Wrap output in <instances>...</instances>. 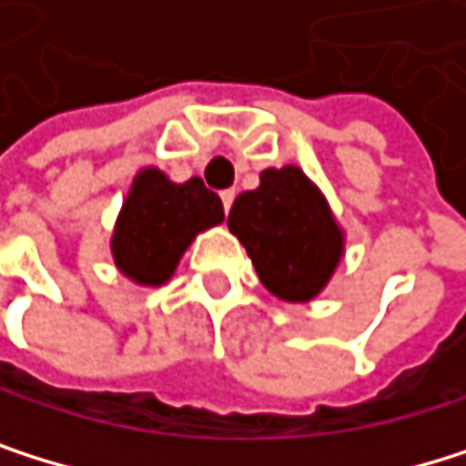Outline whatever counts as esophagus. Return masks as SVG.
Wrapping results in <instances>:
<instances>
[{"mask_svg":"<svg viewBox=\"0 0 466 466\" xmlns=\"http://www.w3.org/2000/svg\"><path fill=\"white\" fill-rule=\"evenodd\" d=\"M233 199H236V191H233V188L222 191V205H225V214L230 211V205H233Z\"/></svg>","mask_w":466,"mask_h":466,"instance_id":"1","label":"esophagus"}]
</instances>
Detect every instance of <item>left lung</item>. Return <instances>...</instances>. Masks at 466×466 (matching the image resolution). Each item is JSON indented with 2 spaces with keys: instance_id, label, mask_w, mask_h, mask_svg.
<instances>
[{
  "instance_id": "8db88e82",
  "label": "left lung",
  "mask_w": 466,
  "mask_h": 466,
  "mask_svg": "<svg viewBox=\"0 0 466 466\" xmlns=\"http://www.w3.org/2000/svg\"><path fill=\"white\" fill-rule=\"evenodd\" d=\"M228 228L261 283L286 302L314 299L344 252L328 199L297 167L261 172L258 188L236 197Z\"/></svg>"
}]
</instances>
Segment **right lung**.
Wrapping results in <instances>:
<instances>
[{"instance_id": "1", "label": "right lung", "mask_w": 466, "mask_h": 466, "mask_svg": "<svg viewBox=\"0 0 466 466\" xmlns=\"http://www.w3.org/2000/svg\"><path fill=\"white\" fill-rule=\"evenodd\" d=\"M225 219L219 194L199 177L172 183L160 169L136 175L113 230V261L141 286L167 283L197 233Z\"/></svg>"}]
</instances>
